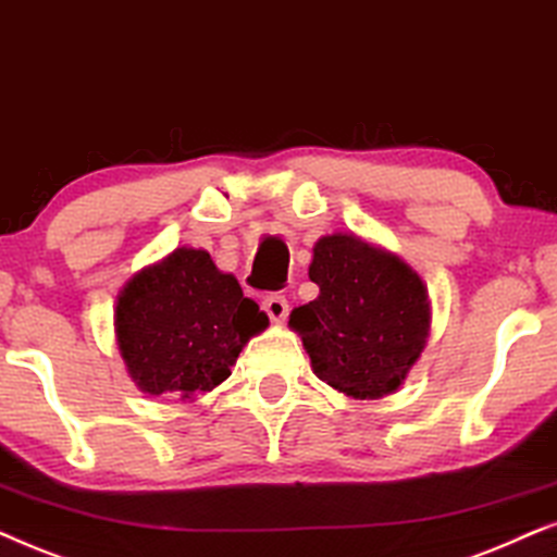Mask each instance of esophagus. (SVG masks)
I'll list each match as a JSON object with an SVG mask.
<instances>
[{"label": "esophagus", "mask_w": 557, "mask_h": 557, "mask_svg": "<svg viewBox=\"0 0 557 557\" xmlns=\"http://www.w3.org/2000/svg\"><path fill=\"white\" fill-rule=\"evenodd\" d=\"M262 308H264V313L270 315V321H274V323H283L287 318V310H290L285 295H267Z\"/></svg>", "instance_id": "1"}]
</instances>
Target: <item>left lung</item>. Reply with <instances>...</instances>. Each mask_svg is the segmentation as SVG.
Segmentation results:
<instances>
[{
  "mask_svg": "<svg viewBox=\"0 0 557 557\" xmlns=\"http://www.w3.org/2000/svg\"><path fill=\"white\" fill-rule=\"evenodd\" d=\"M308 277L321 293L293 310L290 329L318 380L354 399L397 392L430 336L420 274L384 247L338 232L315 242Z\"/></svg>",
  "mask_w": 557,
  "mask_h": 557,
  "instance_id": "obj_1",
  "label": "left lung"
}]
</instances>
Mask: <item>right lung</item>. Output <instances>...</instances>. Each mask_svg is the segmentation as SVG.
<instances>
[{"mask_svg": "<svg viewBox=\"0 0 557 557\" xmlns=\"http://www.w3.org/2000/svg\"><path fill=\"white\" fill-rule=\"evenodd\" d=\"M270 325L244 298L234 274L206 249L177 247L122 287L116 346L132 382L147 395L193 403L228 380L251 336Z\"/></svg>", "mask_w": 557, "mask_h": 557, "instance_id": "1", "label": "right lung"}]
</instances>
